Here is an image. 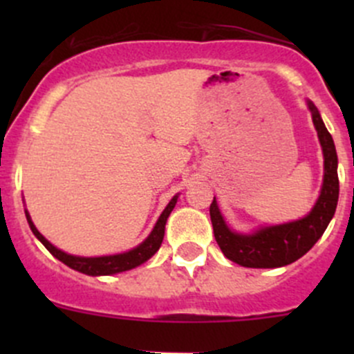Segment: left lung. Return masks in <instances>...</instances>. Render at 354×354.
I'll list each match as a JSON object with an SVG mask.
<instances>
[{
    "mask_svg": "<svg viewBox=\"0 0 354 354\" xmlns=\"http://www.w3.org/2000/svg\"><path fill=\"white\" fill-rule=\"evenodd\" d=\"M308 109L312 111V120L324 152L322 190L308 216L292 223L260 227L252 234H241L227 227L217 207L216 197L210 203V221L217 245L224 255L238 266L252 269H274L292 263L319 241L334 216L339 198L335 145L320 118L319 109L312 101H308Z\"/></svg>",
    "mask_w": 354,
    "mask_h": 354,
    "instance_id": "left-lung-1",
    "label": "left lung"
}]
</instances>
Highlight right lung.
<instances>
[{"mask_svg": "<svg viewBox=\"0 0 354 354\" xmlns=\"http://www.w3.org/2000/svg\"><path fill=\"white\" fill-rule=\"evenodd\" d=\"M176 200L178 195H174L171 198V202L167 203L166 209L162 210L160 217L157 219L154 230L152 233L145 238V241H142L137 248L130 250V252H124V253H118V255H106V257H77V255H70V253L62 252L59 248H56L55 245L49 243L44 236L37 231V227L34 226L32 223L30 216L28 212L25 210V216H27L28 221V226H30L32 233L35 234L39 241L53 253L58 260H62L63 263L71 269L78 270L82 274H87V276H111V274H118V272H124V270H130L138 267L140 263L147 262L152 255L159 250L160 243H162V238H164V230H166V221L169 217L171 210L174 209L176 205Z\"/></svg>", "mask_w": 354, "mask_h": 354, "instance_id": "add662e5", "label": "right lung"}]
</instances>
